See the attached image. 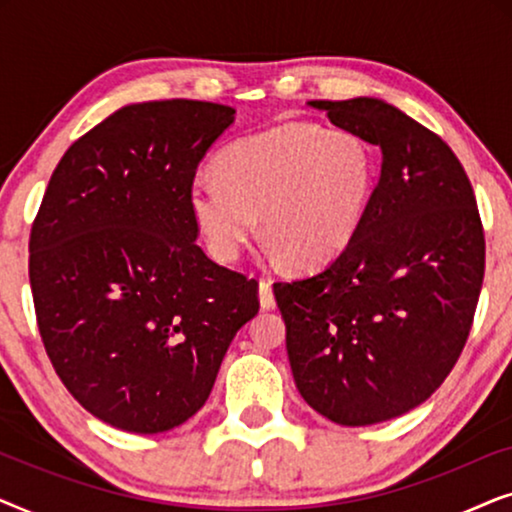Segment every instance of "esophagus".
I'll return each mask as SVG.
<instances>
[{"instance_id":"esophagus-1","label":"esophagus","mask_w":512,"mask_h":512,"mask_svg":"<svg viewBox=\"0 0 512 512\" xmlns=\"http://www.w3.org/2000/svg\"><path fill=\"white\" fill-rule=\"evenodd\" d=\"M258 296H261V307H263V310H272V307L277 305L275 293H272V282H270V279H261V284H258Z\"/></svg>"}]
</instances>
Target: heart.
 <instances>
[{"instance_id": "obj_1", "label": "heart", "mask_w": 512, "mask_h": 512, "mask_svg": "<svg viewBox=\"0 0 512 512\" xmlns=\"http://www.w3.org/2000/svg\"><path fill=\"white\" fill-rule=\"evenodd\" d=\"M198 174L191 212L219 261H235L263 214L265 235L300 268L331 263L363 226L375 158L352 132L282 123L242 137Z\"/></svg>"}]
</instances>
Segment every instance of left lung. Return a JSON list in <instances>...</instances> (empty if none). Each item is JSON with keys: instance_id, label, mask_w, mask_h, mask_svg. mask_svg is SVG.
Returning a JSON list of instances; mask_svg holds the SVG:
<instances>
[{"instance_id": "8db88e82", "label": "left lung", "mask_w": 512, "mask_h": 512, "mask_svg": "<svg viewBox=\"0 0 512 512\" xmlns=\"http://www.w3.org/2000/svg\"><path fill=\"white\" fill-rule=\"evenodd\" d=\"M333 125L382 149L352 244L324 270L277 282L293 380L342 426L424 403L459 361L485 277L471 181L436 132L373 97L314 100Z\"/></svg>"}]
</instances>
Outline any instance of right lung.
<instances>
[{"instance_id": "add662e5", "label": "right lung", "mask_w": 512, "mask_h": 512, "mask_svg": "<svg viewBox=\"0 0 512 512\" xmlns=\"http://www.w3.org/2000/svg\"><path fill=\"white\" fill-rule=\"evenodd\" d=\"M235 109L130 104L69 146L30 233L48 359L76 401L132 433L184 424L209 398L258 282L198 242L191 184Z\"/></svg>"}]
</instances>
